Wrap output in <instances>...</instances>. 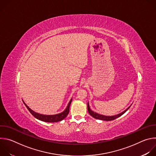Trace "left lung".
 <instances>
[{"label": "left lung", "instance_id": "8db88e82", "mask_svg": "<svg viewBox=\"0 0 156 156\" xmlns=\"http://www.w3.org/2000/svg\"><path fill=\"white\" fill-rule=\"evenodd\" d=\"M130 107V106H129ZM128 107L125 111H123V112L118 114V115H114V116H104V115H100V114H98L96 112H94L93 111H92L90 108V106H89V104L87 103V110H88V112L89 114H90L92 117H93L94 118L96 119H99V120H104V121H111V120H114L115 119H116L117 118L120 117L121 115H122L124 113L126 112V111L129 108Z\"/></svg>", "mask_w": 156, "mask_h": 156}]
</instances>
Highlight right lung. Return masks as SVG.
<instances>
[{"mask_svg":"<svg viewBox=\"0 0 156 156\" xmlns=\"http://www.w3.org/2000/svg\"><path fill=\"white\" fill-rule=\"evenodd\" d=\"M72 99L70 100V102L68 104V106L66 107V109L63 111V112H62L59 114L54 115H42V114H37V113L34 112V111L32 110L31 108H30L28 107V106H27V104L25 102H23V103L26 105L28 110L30 111V112L37 119L43 121V122H59V121H61V120H63L69 114V111H70V110H69L70 105V104L72 102Z\"/></svg>","mask_w":156,"mask_h":156,"instance_id":"add662e5","label":"right lung"}]
</instances>
